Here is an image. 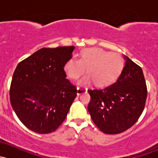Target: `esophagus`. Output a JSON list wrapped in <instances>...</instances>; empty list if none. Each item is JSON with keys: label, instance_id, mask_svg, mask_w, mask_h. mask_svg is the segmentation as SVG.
Returning a JSON list of instances; mask_svg holds the SVG:
<instances>
[{"label": "esophagus", "instance_id": "esophagus-1", "mask_svg": "<svg viewBox=\"0 0 158 158\" xmlns=\"http://www.w3.org/2000/svg\"><path fill=\"white\" fill-rule=\"evenodd\" d=\"M87 88L84 87H77V95H80L81 94L86 93Z\"/></svg>", "mask_w": 158, "mask_h": 158}]
</instances>
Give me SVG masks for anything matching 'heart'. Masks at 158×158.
<instances>
[{"label":"heart","mask_w":158,"mask_h":158,"mask_svg":"<svg viewBox=\"0 0 158 158\" xmlns=\"http://www.w3.org/2000/svg\"><path fill=\"white\" fill-rule=\"evenodd\" d=\"M86 68L88 75L80 83L88 85L94 81L97 86H106L114 81L122 70V58L101 48H90L81 52L80 59L71 58L64 65L65 73L74 80L84 74Z\"/></svg>","instance_id":"1"}]
</instances>
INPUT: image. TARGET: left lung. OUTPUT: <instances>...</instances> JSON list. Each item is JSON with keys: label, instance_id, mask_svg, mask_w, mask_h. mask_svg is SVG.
<instances>
[{"label": "left lung", "instance_id": "left-lung-1", "mask_svg": "<svg viewBox=\"0 0 158 158\" xmlns=\"http://www.w3.org/2000/svg\"><path fill=\"white\" fill-rule=\"evenodd\" d=\"M125 64L116 82L103 89L88 90V109L92 120L108 135L126 131L144 109L147 88L143 70L125 56Z\"/></svg>", "mask_w": 158, "mask_h": 158}]
</instances>
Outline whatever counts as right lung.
<instances>
[{
  "instance_id": "1",
  "label": "right lung",
  "mask_w": 158,
  "mask_h": 158,
  "mask_svg": "<svg viewBox=\"0 0 158 158\" xmlns=\"http://www.w3.org/2000/svg\"><path fill=\"white\" fill-rule=\"evenodd\" d=\"M75 47L41 48L16 67L10 96L14 111L27 128L39 134L56 131L77 97L64 65Z\"/></svg>"
}]
</instances>
